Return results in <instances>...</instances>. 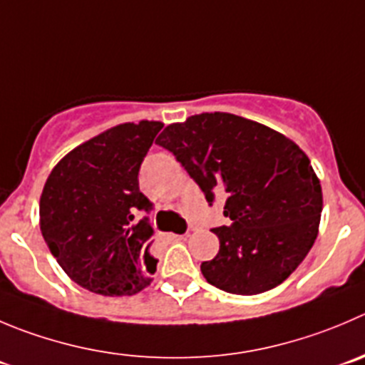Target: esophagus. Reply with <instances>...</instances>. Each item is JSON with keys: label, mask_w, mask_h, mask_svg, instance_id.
<instances>
[{"label": "esophagus", "mask_w": 365, "mask_h": 365, "mask_svg": "<svg viewBox=\"0 0 365 365\" xmlns=\"http://www.w3.org/2000/svg\"><path fill=\"white\" fill-rule=\"evenodd\" d=\"M185 237H186V232H185V235H175V232H170V235H168L170 240H182Z\"/></svg>", "instance_id": "esophagus-1"}]
</instances>
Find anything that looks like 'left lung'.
<instances>
[{
	"mask_svg": "<svg viewBox=\"0 0 365 365\" xmlns=\"http://www.w3.org/2000/svg\"><path fill=\"white\" fill-rule=\"evenodd\" d=\"M175 155L213 206L224 200L227 225L213 227L218 255L200 270L217 289L255 296L283 283L317 238L321 182L294 141L229 113L172 123L155 140Z\"/></svg>",
	"mask_w": 365,
	"mask_h": 365,
	"instance_id": "8db88e82",
	"label": "left lung"
}]
</instances>
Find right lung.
Listing matches in <instances>:
<instances>
[{
	"mask_svg": "<svg viewBox=\"0 0 365 365\" xmlns=\"http://www.w3.org/2000/svg\"><path fill=\"white\" fill-rule=\"evenodd\" d=\"M159 121L123 123L73 148L46 179L41 231L66 274L89 292L133 296L152 283V202L140 192L141 163Z\"/></svg>",
	"mask_w": 365,
	"mask_h": 365,
	"instance_id": "obj_1",
	"label": "right lung"
}]
</instances>
